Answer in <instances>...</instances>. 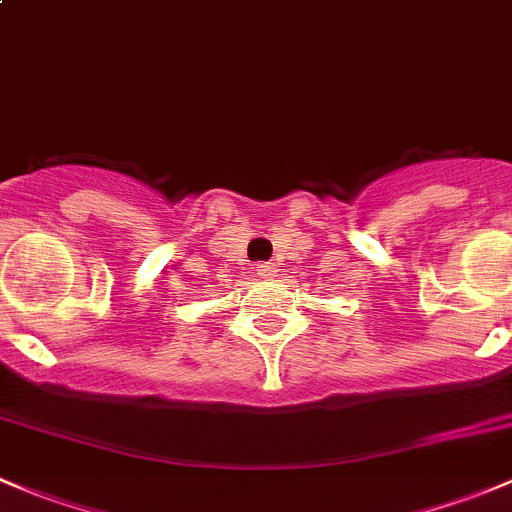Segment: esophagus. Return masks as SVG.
<instances>
[{
    "mask_svg": "<svg viewBox=\"0 0 512 512\" xmlns=\"http://www.w3.org/2000/svg\"><path fill=\"white\" fill-rule=\"evenodd\" d=\"M257 275H260L262 280H272V277H277V265L275 262H260V265H257Z\"/></svg>",
    "mask_w": 512,
    "mask_h": 512,
    "instance_id": "esophagus-1",
    "label": "esophagus"
}]
</instances>
